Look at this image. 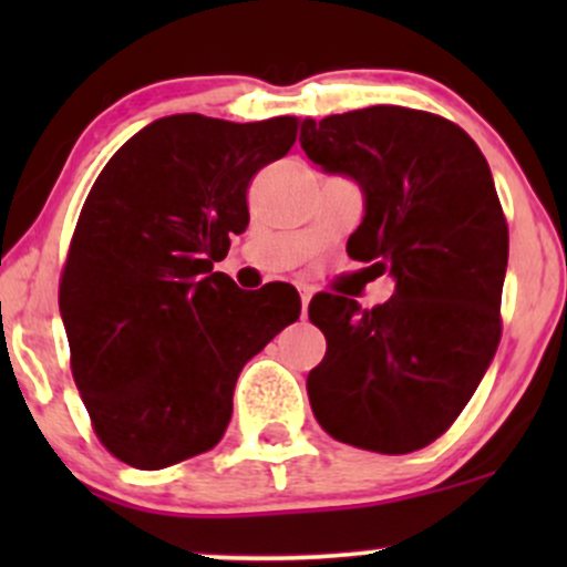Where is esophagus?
Segmentation results:
<instances>
[{"instance_id":"34e87169","label":"esophagus","mask_w":567,"mask_h":567,"mask_svg":"<svg viewBox=\"0 0 567 567\" xmlns=\"http://www.w3.org/2000/svg\"><path fill=\"white\" fill-rule=\"evenodd\" d=\"M311 301V290L309 288H301V315H306V306Z\"/></svg>"}]
</instances>
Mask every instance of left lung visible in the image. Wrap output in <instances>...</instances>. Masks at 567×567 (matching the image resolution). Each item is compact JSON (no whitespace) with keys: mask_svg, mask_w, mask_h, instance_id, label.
<instances>
[{"mask_svg":"<svg viewBox=\"0 0 567 567\" xmlns=\"http://www.w3.org/2000/svg\"><path fill=\"white\" fill-rule=\"evenodd\" d=\"M301 146L362 186L347 250L396 282L373 309L311 298L328 341L306 379L315 419L362 451H421L458 419L501 341L509 229L491 167L458 125L405 106L306 120Z\"/></svg>","mask_w":567,"mask_h":567,"instance_id":"1","label":"left lung"}]
</instances>
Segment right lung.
<instances>
[{
    "instance_id": "add662e5",
    "label": "right lung",
    "mask_w": 567,
    "mask_h": 567,
    "mask_svg": "<svg viewBox=\"0 0 567 567\" xmlns=\"http://www.w3.org/2000/svg\"><path fill=\"white\" fill-rule=\"evenodd\" d=\"M296 133V116H162L84 199L58 292L71 375L101 445L135 470L216 447L239 370L301 315L290 285L239 290L213 271L247 229L252 175Z\"/></svg>"
}]
</instances>
